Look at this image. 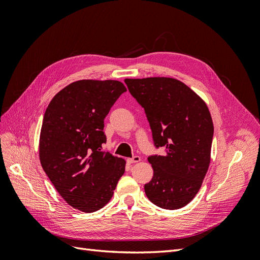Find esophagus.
<instances>
[{"label": "esophagus", "mask_w": 260, "mask_h": 260, "mask_svg": "<svg viewBox=\"0 0 260 260\" xmlns=\"http://www.w3.org/2000/svg\"><path fill=\"white\" fill-rule=\"evenodd\" d=\"M128 164H136V162H139L141 161V157L140 156H133L132 158H128Z\"/></svg>", "instance_id": "esophagus-1"}]
</instances>
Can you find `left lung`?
Listing matches in <instances>:
<instances>
[{
  "mask_svg": "<svg viewBox=\"0 0 260 260\" xmlns=\"http://www.w3.org/2000/svg\"><path fill=\"white\" fill-rule=\"evenodd\" d=\"M144 108L154 143L162 156L148 157L154 176L144 185L147 199L164 209L186 206L202 186L210 164L214 123L199 94L175 78L124 79Z\"/></svg>",
  "mask_w": 260,
  "mask_h": 260,
  "instance_id": "obj_1",
  "label": "left lung"
}]
</instances>
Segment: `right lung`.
<instances>
[{"label":"right lung","instance_id":"add662e5","mask_svg":"<svg viewBox=\"0 0 260 260\" xmlns=\"http://www.w3.org/2000/svg\"><path fill=\"white\" fill-rule=\"evenodd\" d=\"M127 91L117 80H78L46 108L39 140L45 174L68 205L84 212L103 208L124 174L125 160L102 152L104 118Z\"/></svg>","mask_w":260,"mask_h":260}]
</instances>
